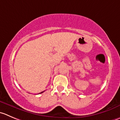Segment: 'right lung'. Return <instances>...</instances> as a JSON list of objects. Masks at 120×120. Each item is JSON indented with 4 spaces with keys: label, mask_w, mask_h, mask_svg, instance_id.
Returning <instances> with one entry per match:
<instances>
[{
    "label": "right lung",
    "mask_w": 120,
    "mask_h": 120,
    "mask_svg": "<svg viewBox=\"0 0 120 120\" xmlns=\"http://www.w3.org/2000/svg\"><path fill=\"white\" fill-rule=\"evenodd\" d=\"M43 92H44V91H42V92H41V93H43Z\"/></svg>",
    "instance_id": "right-lung-1"
}]
</instances>
